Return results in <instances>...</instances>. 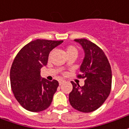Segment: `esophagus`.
<instances>
[{"label": "esophagus", "instance_id": "34e87169", "mask_svg": "<svg viewBox=\"0 0 129 129\" xmlns=\"http://www.w3.org/2000/svg\"><path fill=\"white\" fill-rule=\"evenodd\" d=\"M64 82H65V81L63 80H61L59 81V85H62L63 83H64Z\"/></svg>", "mask_w": 129, "mask_h": 129}]
</instances>
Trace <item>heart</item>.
<instances>
[{"label": "heart", "instance_id": "heart-1", "mask_svg": "<svg viewBox=\"0 0 129 129\" xmlns=\"http://www.w3.org/2000/svg\"><path fill=\"white\" fill-rule=\"evenodd\" d=\"M66 53L67 55L71 54V53H77L78 54V49H76L75 46H68L66 49Z\"/></svg>", "mask_w": 129, "mask_h": 129}]
</instances>
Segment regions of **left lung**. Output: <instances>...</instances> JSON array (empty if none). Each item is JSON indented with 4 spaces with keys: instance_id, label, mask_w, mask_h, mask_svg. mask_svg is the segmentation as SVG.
<instances>
[{
    "instance_id": "left-lung-1",
    "label": "left lung",
    "mask_w": 129,
    "mask_h": 129,
    "mask_svg": "<svg viewBox=\"0 0 129 129\" xmlns=\"http://www.w3.org/2000/svg\"><path fill=\"white\" fill-rule=\"evenodd\" d=\"M80 44L85 56L78 78H85V85L72 82L70 104L80 112L88 113L98 109L108 98L112 87V70L103 51L86 39H74Z\"/></svg>"
}]
</instances>
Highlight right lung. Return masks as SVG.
I'll return each mask as SVG.
<instances>
[{"instance_id": "right-lung-1", "label": "right lung", "mask_w": 129, "mask_h": 129, "mask_svg": "<svg viewBox=\"0 0 129 129\" xmlns=\"http://www.w3.org/2000/svg\"><path fill=\"white\" fill-rule=\"evenodd\" d=\"M63 41L37 39L27 44L14 59L10 73L15 98L29 112L44 111L51 104L58 82L42 78L40 69L47 64L50 51Z\"/></svg>"}]
</instances>
